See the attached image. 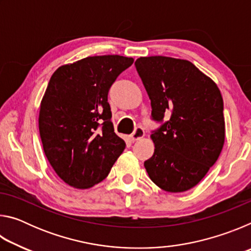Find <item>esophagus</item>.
Returning a JSON list of instances; mask_svg holds the SVG:
<instances>
[{
  "label": "esophagus",
  "mask_w": 251,
  "mask_h": 251,
  "mask_svg": "<svg viewBox=\"0 0 251 251\" xmlns=\"http://www.w3.org/2000/svg\"><path fill=\"white\" fill-rule=\"evenodd\" d=\"M144 136H145V130H144L143 127L138 126V127H136L133 133L130 134V139L133 142H135V141H138V139L143 138Z\"/></svg>",
  "instance_id": "1"
}]
</instances>
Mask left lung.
I'll list each match as a JSON object with an SVG mask.
<instances>
[{"label":"left lung","instance_id":"left-lung-1","mask_svg":"<svg viewBox=\"0 0 251 251\" xmlns=\"http://www.w3.org/2000/svg\"><path fill=\"white\" fill-rule=\"evenodd\" d=\"M136 71L151 100L155 151L144 163L152 182L169 193L186 192L216 163L225 142L219 88L193 63L166 56L139 57ZM170 115L164 121V115Z\"/></svg>","mask_w":251,"mask_h":251}]
</instances>
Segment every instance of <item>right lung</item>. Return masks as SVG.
Instances as JSON below:
<instances>
[{
  "instance_id": "1",
  "label": "right lung",
  "mask_w": 251,
  "mask_h": 251,
  "mask_svg": "<svg viewBox=\"0 0 251 251\" xmlns=\"http://www.w3.org/2000/svg\"><path fill=\"white\" fill-rule=\"evenodd\" d=\"M131 57L103 55L54 72L41 103L39 128L50 166L75 188L99 184L126 144L115 134L107 101L109 88Z\"/></svg>"
}]
</instances>
